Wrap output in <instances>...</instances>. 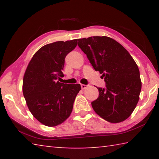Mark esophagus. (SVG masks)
I'll return each mask as SVG.
<instances>
[{"label": "esophagus", "instance_id": "obj_1", "mask_svg": "<svg viewBox=\"0 0 159 159\" xmlns=\"http://www.w3.org/2000/svg\"><path fill=\"white\" fill-rule=\"evenodd\" d=\"M80 87H81V88H82L83 90H84V89H85V88H88V85H84V84H81V85H80Z\"/></svg>", "mask_w": 159, "mask_h": 159}]
</instances>
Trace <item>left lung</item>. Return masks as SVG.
I'll return each instance as SVG.
<instances>
[{"mask_svg": "<svg viewBox=\"0 0 159 159\" xmlns=\"http://www.w3.org/2000/svg\"><path fill=\"white\" fill-rule=\"evenodd\" d=\"M78 45L106 83V88H98V98L91 103L94 111L110 123L126 120L138 104L142 88L133 58L123 45L107 36L80 39Z\"/></svg>", "mask_w": 159, "mask_h": 159, "instance_id": "8db88e82", "label": "left lung"}]
</instances>
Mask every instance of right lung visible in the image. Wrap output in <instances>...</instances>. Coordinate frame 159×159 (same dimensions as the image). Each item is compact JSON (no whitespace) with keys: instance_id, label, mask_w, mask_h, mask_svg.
<instances>
[{"instance_id":"right-lung-1","label":"right lung","mask_w":159,"mask_h":159,"mask_svg":"<svg viewBox=\"0 0 159 159\" xmlns=\"http://www.w3.org/2000/svg\"><path fill=\"white\" fill-rule=\"evenodd\" d=\"M77 39L57 41L41 47L29 61L23 78L22 91L29 111L40 123L49 127L60 125L72 112L81 89L80 84H66L57 79L67 54L77 45Z\"/></svg>"}]
</instances>
